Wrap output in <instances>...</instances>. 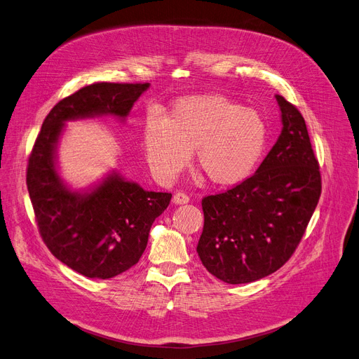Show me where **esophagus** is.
<instances>
[{"label": "esophagus", "mask_w": 359, "mask_h": 359, "mask_svg": "<svg viewBox=\"0 0 359 359\" xmlns=\"http://www.w3.org/2000/svg\"><path fill=\"white\" fill-rule=\"evenodd\" d=\"M173 202L176 205H183V203H187L189 202V196L183 192H177L175 196H173Z\"/></svg>", "instance_id": "1"}]
</instances>
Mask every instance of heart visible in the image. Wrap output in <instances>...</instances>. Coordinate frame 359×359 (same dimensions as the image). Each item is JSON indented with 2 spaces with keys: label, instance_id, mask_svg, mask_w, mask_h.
<instances>
[{
  "label": "heart",
  "instance_id": "obj_1",
  "mask_svg": "<svg viewBox=\"0 0 359 359\" xmlns=\"http://www.w3.org/2000/svg\"><path fill=\"white\" fill-rule=\"evenodd\" d=\"M267 126L261 114L217 93L179 100L165 119L150 116L142 147L153 176L170 184L196 150L209 182L231 186L247 179L266 149Z\"/></svg>",
  "mask_w": 359,
  "mask_h": 359
}]
</instances>
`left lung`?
I'll return each instance as SVG.
<instances>
[{
  "mask_svg": "<svg viewBox=\"0 0 359 359\" xmlns=\"http://www.w3.org/2000/svg\"><path fill=\"white\" fill-rule=\"evenodd\" d=\"M283 130L257 172L202 199L198 254L228 284L266 277L290 259L322 194L319 161L300 111L281 95Z\"/></svg>",
  "mask_w": 359,
  "mask_h": 359,
  "instance_id": "left-lung-1",
  "label": "left lung"
}]
</instances>
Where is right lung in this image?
Returning a JSON list of instances; mask_svg holds the SVG:
<instances>
[{
	"mask_svg": "<svg viewBox=\"0 0 359 359\" xmlns=\"http://www.w3.org/2000/svg\"><path fill=\"white\" fill-rule=\"evenodd\" d=\"M149 86L97 82L81 88L47 114L29 156L26 182L41 240L63 264L89 278H111L137 264L172 194L147 192L115 173L90 194L70 192L56 172L57 138L69 119L126 118Z\"/></svg>",
	"mask_w": 359,
	"mask_h": 359,
	"instance_id": "add662e5",
	"label": "right lung"
}]
</instances>
